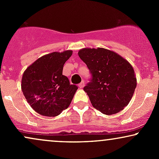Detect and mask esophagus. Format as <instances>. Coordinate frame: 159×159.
<instances>
[{
	"mask_svg": "<svg viewBox=\"0 0 159 159\" xmlns=\"http://www.w3.org/2000/svg\"><path fill=\"white\" fill-rule=\"evenodd\" d=\"M84 84H85V82L84 81H82L81 83H80L79 84H78V87H79L80 88H83V87H84Z\"/></svg>",
	"mask_w": 159,
	"mask_h": 159,
	"instance_id": "34e87169",
	"label": "esophagus"
}]
</instances>
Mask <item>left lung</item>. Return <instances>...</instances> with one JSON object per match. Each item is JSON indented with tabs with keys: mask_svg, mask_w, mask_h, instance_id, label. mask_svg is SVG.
<instances>
[{
	"mask_svg": "<svg viewBox=\"0 0 159 159\" xmlns=\"http://www.w3.org/2000/svg\"><path fill=\"white\" fill-rule=\"evenodd\" d=\"M78 54L92 75L84 90L93 106L107 115L127 106L137 86L132 66L116 52L103 48H82Z\"/></svg>",
	"mask_w": 159,
	"mask_h": 159,
	"instance_id": "left-lung-1",
	"label": "left lung"
}]
</instances>
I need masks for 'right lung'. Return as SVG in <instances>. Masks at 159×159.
<instances>
[{"label":"right lung","instance_id":"obj_1","mask_svg":"<svg viewBox=\"0 0 159 159\" xmlns=\"http://www.w3.org/2000/svg\"><path fill=\"white\" fill-rule=\"evenodd\" d=\"M72 51L52 52L29 66L21 78V90L27 102L38 114L56 116L70 105L78 87L63 75V65Z\"/></svg>","mask_w":159,"mask_h":159}]
</instances>
